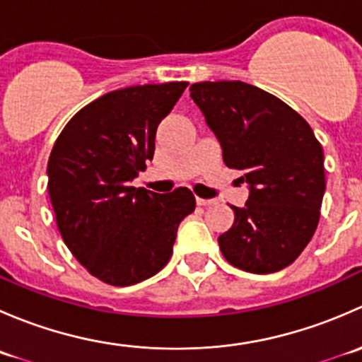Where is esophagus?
<instances>
[{
	"instance_id": "1",
	"label": "esophagus",
	"mask_w": 362,
	"mask_h": 362,
	"mask_svg": "<svg viewBox=\"0 0 362 362\" xmlns=\"http://www.w3.org/2000/svg\"><path fill=\"white\" fill-rule=\"evenodd\" d=\"M196 203H198L199 206H210V204H214V199H203V198H196Z\"/></svg>"
}]
</instances>
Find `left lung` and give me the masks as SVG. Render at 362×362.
<instances>
[{
  "instance_id": "obj_1",
  "label": "left lung",
  "mask_w": 362,
  "mask_h": 362,
  "mask_svg": "<svg viewBox=\"0 0 362 362\" xmlns=\"http://www.w3.org/2000/svg\"><path fill=\"white\" fill-rule=\"evenodd\" d=\"M191 98L249 184L245 206L218 236L229 264L257 275L293 264L315 233L326 191L324 152L310 124L273 94L240 82H199Z\"/></svg>"
}]
</instances>
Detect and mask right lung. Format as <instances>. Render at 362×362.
<instances>
[{"instance_id": "obj_1", "label": "right lung", "mask_w": 362, "mask_h": 362, "mask_svg": "<svg viewBox=\"0 0 362 362\" xmlns=\"http://www.w3.org/2000/svg\"><path fill=\"white\" fill-rule=\"evenodd\" d=\"M187 82L112 90L69 119L47 175L57 228L93 276L126 287L151 279L173 254L178 224L196 208L187 187L158 194L131 182L156 151V131Z\"/></svg>"}]
</instances>
